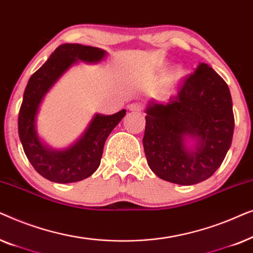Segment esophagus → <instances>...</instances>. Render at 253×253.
<instances>
[{"mask_svg":"<svg viewBox=\"0 0 253 253\" xmlns=\"http://www.w3.org/2000/svg\"><path fill=\"white\" fill-rule=\"evenodd\" d=\"M127 108H129L131 112H141V110H143V105L139 102H132L127 106Z\"/></svg>","mask_w":253,"mask_h":253,"instance_id":"34e87169","label":"esophagus"}]
</instances>
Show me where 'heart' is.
<instances>
[{
	"label": "heart",
	"mask_w": 253,
	"mask_h": 253,
	"mask_svg": "<svg viewBox=\"0 0 253 253\" xmlns=\"http://www.w3.org/2000/svg\"><path fill=\"white\" fill-rule=\"evenodd\" d=\"M183 75H184V71H183V69L181 68H177L175 69V71L172 72V74L169 76L168 79H167V84L168 85H171V84H175V83H177L179 79L183 77Z\"/></svg>",
	"instance_id": "b5f03b06"
}]
</instances>
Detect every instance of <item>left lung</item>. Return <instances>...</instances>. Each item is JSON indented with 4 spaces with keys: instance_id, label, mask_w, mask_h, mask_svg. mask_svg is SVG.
Masks as SVG:
<instances>
[{
    "instance_id": "8db88e82",
    "label": "left lung",
    "mask_w": 253,
    "mask_h": 253,
    "mask_svg": "<svg viewBox=\"0 0 253 253\" xmlns=\"http://www.w3.org/2000/svg\"><path fill=\"white\" fill-rule=\"evenodd\" d=\"M146 114L144 151L160 178L197 184L222 164L233 140V101L227 83L207 64H200L166 105L150 106ZM188 134L199 140L191 154L184 145Z\"/></svg>"
}]
</instances>
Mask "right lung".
Returning a JSON list of instances; mask_svg holds the SVG:
<instances>
[{
  "label": "right lung",
  "mask_w": 253,
  "mask_h": 253,
  "mask_svg": "<svg viewBox=\"0 0 253 253\" xmlns=\"http://www.w3.org/2000/svg\"><path fill=\"white\" fill-rule=\"evenodd\" d=\"M100 48L64 43L58 46L46 63L31 76L24 92L18 115V133L30 164L51 182L72 183L87 178L98 169L103 146L109 133L126 116V110L110 116L96 115L84 136L65 151H49L36 133V115L39 105L55 82L77 60L98 62L105 56Z\"/></svg>",
  "instance_id": "obj_1"
}]
</instances>
